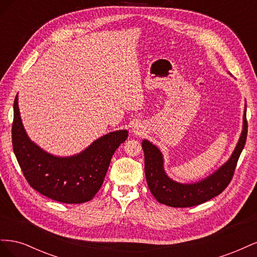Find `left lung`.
<instances>
[{
	"label": "left lung",
	"instance_id": "1",
	"mask_svg": "<svg viewBox=\"0 0 257 257\" xmlns=\"http://www.w3.org/2000/svg\"><path fill=\"white\" fill-rule=\"evenodd\" d=\"M246 109L243 114V130L234 153L225 164L205 180L192 184L173 181L164 172L160 150L148 141L143 142L145 153V174L148 186L159 203L175 208L197 206L221 194L230 183L237 162L246 142Z\"/></svg>",
	"mask_w": 257,
	"mask_h": 257
}]
</instances>
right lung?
Listing matches in <instances>:
<instances>
[{
	"label": "right lung",
	"mask_w": 257,
	"mask_h": 257,
	"mask_svg": "<svg viewBox=\"0 0 257 257\" xmlns=\"http://www.w3.org/2000/svg\"><path fill=\"white\" fill-rule=\"evenodd\" d=\"M127 136L125 130L112 132L75 157H53L29 139L20 118L18 95L15 98L12 141L23 176L38 193L60 203L81 204L94 197L114 151Z\"/></svg>",
	"instance_id": "obj_1"
}]
</instances>
